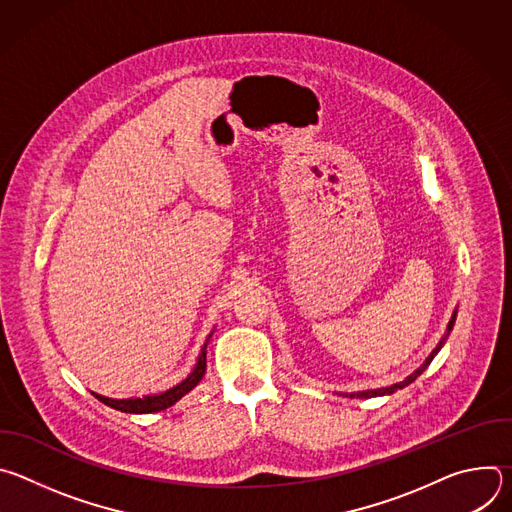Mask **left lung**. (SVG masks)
<instances>
[{"instance_id":"left-lung-1","label":"left lung","mask_w":512,"mask_h":512,"mask_svg":"<svg viewBox=\"0 0 512 512\" xmlns=\"http://www.w3.org/2000/svg\"><path fill=\"white\" fill-rule=\"evenodd\" d=\"M454 322H456V312H454V316H452V320H450V324H448V332L444 334V338L437 342V346L431 350V354L425 358V362L421 364V367L417 369V371H413L405 381H401V383H395V385H391V387H383V389H373V391H358V393H350L348 397H364V399H369V397H381V395H391V393H395V391H399V389H403V387H407V385H411L427 367H429V362L433 360V356L442 350V346H444V342L448 340V336H450V332H452V328H454Z\"/></svg>"}]
</instances>
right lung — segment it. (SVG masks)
I'll return each mask as SVG.
<instances>
[{
  "instance_id": "1",
  "label": "right lung",
  "mask_w": 512,
  "mask_h": 512,
  "mask_svg": "<svg viewBox=\"0 0 512 512\" xmlns=\"http://www.w3.org/2000/svg\"><path fill=\"white\" fill-rule=\"evenodd\" d=\"M208 338H206V342H204V346H202V350L198 354L194 371L182 383H178L176 387H172V389H168L164 393L135 397V399H109V397H103V395H97V393H93V395L101 403H105V405H109V407H113L117 411H123V413H156V411H164V409L172 407L176 401H180L186 393H190L202 381V377L206 373V344H208Z\"/></svg>"
}]
</instances>
